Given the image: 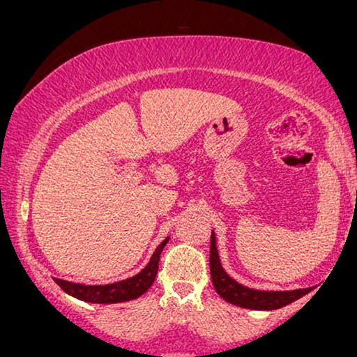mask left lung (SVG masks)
<instances>
[{
    "mask_svg": "<svg viewBox=\"0 0 357 357\" xmlns=\"http://www.w3.org/2000/svg\"><path fill=\"white\" fill-rule=\"evenodd\" d=\"M209 267L211 278H213V285L217 294H219L220 298H224L227 303L235 304V306L240 307L257 309V311H272V309H280L283 306H287V304L296 301V299L309 293V288L291 291H262L243 287L241 283L234 280V278L224 271V267H222L219 255H217L214 231L211 234Z\"/></svg>",
    "mask_w": 357,
    "mask_h": 357,
    "instance_id": "8db88e82",
    "label": "left lung"
}]
</instances>
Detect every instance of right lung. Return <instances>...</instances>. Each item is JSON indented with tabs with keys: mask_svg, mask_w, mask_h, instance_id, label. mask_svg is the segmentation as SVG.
<instances>
[{
	"mask_svg": "<svg viewBox=\"0 0 357 357\" xmlns=\"http://www.w3.org/2000/svg\"><path fill=\"white\" fill-rule=\"evenodd\" d=\"M167 241L169 236L156 248V251L153 252L151 259H149L146 267L138 272L137 275L126 278V280L109 283V285H82V283H72L67 280H61V278H54V282L58 283L67 294L86 303L114 304L132 301V299L142 296V294L153 285L158 273L159 256H161L162 248L167 245Z\"/></svg>",
	"mask_w": 357,
	"mask_h": 357,
	"instance_id": "right-lung-1",
	"label": "right lung"
}]
</instances>
